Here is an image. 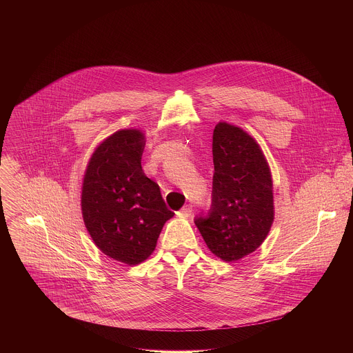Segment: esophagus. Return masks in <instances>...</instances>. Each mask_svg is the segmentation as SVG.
<instances>
[{
	"mask_svg": "<svg viewBox=\"0 0 353 353\" xmlns=\"http://www.w3.org/2000/svg\"><path fill=\"white\" fill-rule=\"evenodd\" d=\"M192 213H193V208H192L190 205H186V206H183V208L178 212V216H179V217H183V219H189V217L192 216Z\"/></svg>",
	"mask_w": 353,
	"mask_h": 353,
	"instance_id": "obj_1",
	"label": "esophagus"
}]
</instances>
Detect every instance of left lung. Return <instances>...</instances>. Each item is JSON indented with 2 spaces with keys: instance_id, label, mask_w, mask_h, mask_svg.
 <instances>
[{
  "instance_id": "1",
  "label": "left lung",
  "mask_w": 353,
  "mask_h": 353,
  "mask_svg": "<svg viewBox=\"0 0 353 353\" xmlns=\"http://www.w3.org/2000/svg\"><path fill=\"white\" fill-rule=\"evenodd\" d=\"M212 205L196 219L208 249L225 262L255 252L274 220L273 181L259 144L242 128L219 122L213 130Z\"/></svg>"
}]
</instances>
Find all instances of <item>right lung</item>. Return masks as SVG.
Wrapping results in <instances>:
<instances>
[{"mask_svg":"<svg viewBox=\"0 0 353 353\" xmlns=\"http://www.w3.org/2000/svg\"><path fill=\"white\" fill-rule=\"evenodd\" d=\"M144 133L121 129L95 148L81 186V213L97 248L134 266L154 252L157 238L174 213L159 185L143 171Z\"/></svg>","mask_w":353,"mask_h":353,"instance_id":"right-lung-1","label":"right lung"}]
</instances>
